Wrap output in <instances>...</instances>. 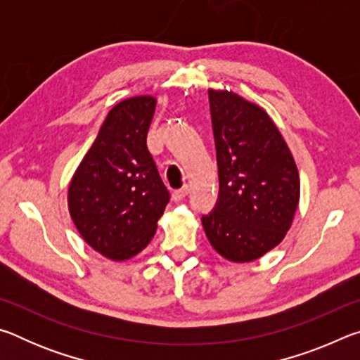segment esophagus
I'll return each instance as SVG.
<instances>
[{
  "label": "esophagus",
  "mask_w": 360,
  "mask_h": 360,
  "mask_svg": "<svg viewBox=\"0 0 360 360\" xmlns=\"http://www.w3.org/2000/svg\"><path fill=\"white\" fill-rule=\"evenodd\" d=\"M188 192H191V186L186 184L182 188H178V191L173 192V200H174V202H179V200L187 197Z\"/></svg>",
  "instance_id": "esophagus-1"
}]
</instances>
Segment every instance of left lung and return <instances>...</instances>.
Returning a JSON list of instances; mask_svg holds the SVG:
<instances>
[{"instance_id": "obj_1", "label": "left lung", "mask_w": 360, "mask_h": 360, "mask_svg": "<svg viewBox=\"0 0 360 360\" xmlns=\"http://www.w3.org/2000/svg\"><path fill=\"white\" fill-rule=\"evenodd\" d=\"M219 198L202 217L211 246L230 262H252L288 233L300 200L294 157L265 109L229 90H208Z\"/></svg>"}]
</instances>
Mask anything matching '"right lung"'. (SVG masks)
<instances>
[{
    "label": "right lung",
    "instance_id": "right-lung-1",
    "mask_svg": "<svg viewBox=\"0 0 360 360\" xmlns=\"http://www.w3.org/2000/svg\"><path fill=\"white\" fill-rule=\"evenodd\" d=\"M157 100L141 95L115 105L68 187V208L84 241L122 262L149 245L169 202L146 138Z\"/></svg>",
    "mask_w": 360,
    "mask_h": 360
}]
</instances>
